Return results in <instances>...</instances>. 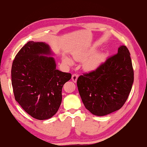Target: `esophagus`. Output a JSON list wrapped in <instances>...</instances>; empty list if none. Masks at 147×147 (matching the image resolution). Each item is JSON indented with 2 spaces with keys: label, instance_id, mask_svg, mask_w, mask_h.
I'll return each mask as SVG.
<instances>
[{
  "label": "esophagus",
  "instance_id": "34e87169",
  "mask_svg": "<svg viewBox=\"0 0 147 147\" xmlns=\"http://www.w3.org/2000/svg\"><path fill=\"white\" fill-rule=\"evenodd\" d=\"M78 74H73V75H72V80H73L74 82H76L77 81V79H78Z\"/></svg>",
  "mask_w": 147,
  "mask_h": 147
}]
</instances>
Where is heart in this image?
Instances as JSON below:
<instances>
[{
    "mask_svg": "<svg viewBox=\"0 0 147 147\" xmlns=\"http://www.w3.org/2000/svg\"><path fill=\"white\" fill-rule=\"evenodd\" d=\"M74 58L77 61L82 60V59H84V57L80 56H74ZM102 59L103 56L101 55V54H98V55L93 56L92 58L89 59L87 61L85 65L86 68L87 69H88V70H92V69L96 68L99 65V64L101 63L102 61ZM64 61L69 65H72L73 63V61H72L70 58H69L68 57H65Z\"/></svg>",
    "mask_w": 147,
    "mask_h": 147,
    "instance_id": "1",
    "label": "heart"
}]
</instances>
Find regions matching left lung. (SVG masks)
Returning <instances> with one entry per match:
<instances>
[{"mask_svg":"<svg viewBox=\"0 0 147 147\" xmlns=\"http://www.w3.org/2000/svg\"><path fill=\"white\" fill-rule=\"evenodd\" d=\"M134 82L130 54L122 45L95 70L77 80L80 95L86 108L94 115H106L121 109Z\"/></svg>","mask_w":147,"mask_h":147,"instance_id":"8db88e82","label":"left lung"}]
</instances>
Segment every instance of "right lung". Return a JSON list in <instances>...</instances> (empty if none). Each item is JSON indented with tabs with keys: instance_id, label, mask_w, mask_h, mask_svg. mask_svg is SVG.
<instances>
[{
	"instance_id": "add662e5",
	"label": "right lung",
	"mask_w": 147,
	"mask_h": 147,
	"mask_svg": "<svg viewBox=\"0 0 147 147\" xmlns=\"http://www.w3.org/2000/svg\"><path fill=\"white\" fill-rule=\"evenodd\" d=\"M49 45L28 41L17 54L11 67V84L16 100L38 120L51 118L58 111L61 91L71 74L56 69Z\"/></svg>"
}]
</instances>
